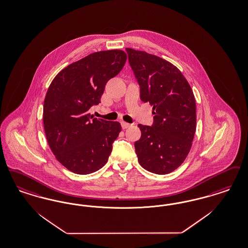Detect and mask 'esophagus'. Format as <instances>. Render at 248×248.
<instances>
[{
	"label": "esophagus",
	"mask_w": 248,
	"mask_h": 248,
	"mask_svg": "<svg viewBox=\"0 0 248 248\" xmlns=\"http://www.w3.org/2000/svg\"><path fill=\"white\" fill-rule=\"evenodd\" d=\"M121 125H122V128L126 129L130 127L132 124H130L128 123H125V122H121Z\"/></svg>",
	"instance_id": "esophagus-1"
}]
</instances>
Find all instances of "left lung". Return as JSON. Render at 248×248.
<instances>
[{
    "mask_svg": "<svg viewBox=\"0 0 248 248\" xmlns=\"http://www.w3.org/2000/svg\"><path fill=\"white\" fill-rule=\"evenodd\" d=\"M130 66L140 87V99L155 114L151 126L139 124L135 142L139 164L167 174L185 161L194 139L196 99L187 80L172 63L146 51L126 48Z\"/></svg>",
    "mask_w": 248,
    "mask_h": 248,
    "instance_id": "obj_1",
    "label": "left lung"
}]
</instances>
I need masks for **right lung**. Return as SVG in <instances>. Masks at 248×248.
Here are the masks:
<instances>
[{
  "instance_id": "obj_1",
  "label": "right lung",
  "mask_w": 248,
  "mask_h": 248,
  "mask_svg": "<svg viewBox=\"0 0 248 248\" xmlns=\"http://www.w3.org/2000/svg\"><path fill=\"white\" fill-rule=\"evenodd\" d=\"M126 59L121 50L94 52L62 70L50 83L43 106L45 135L55 158L75 173H92L108 161L121 124L94 118L89 110L100 102L106 83Z\"/></svg>"
}]
</instances>
